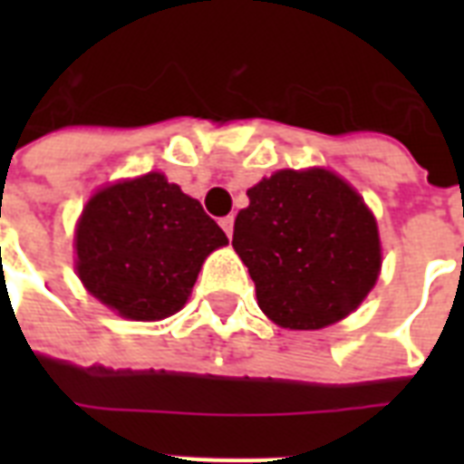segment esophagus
I'll return each mask as SVG.
<instances>
[{
  "instance_id": "34e87169",
  "label": "esophagus",
  "mask_w": 464,
  "mask_h": 464,
  "mask_svg": "<svg viewBox=\"0 0 464 464\" xmlns=\"http://www.w3.org/2000/svg\"><path fill=\"white\" fill-rule=\"evenodd\" d=\"M218 226H221V228H224V231H226V236L231 238V236H233V217H231V214L221 218V221H218Z\"/></svg>"
}]
</instances>
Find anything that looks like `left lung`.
I'll use <instances>...</instances> for the list:
<instances>
[{"label":"left lung","instance_id":"left-lung-1","mask_svg":"<svg viewBox=\"0 0 464 464\" xmlns=\"http://www.w3.org/2000/svg\"><path fill=\"white\" fill-rule=\"evenodd\" d=\"M247 197L233 247L269 320L320 330L368 296L381 272L378 226L342 178L323 168L279 170Z\"/></svg>","mask_w":464,"mask_h":464}]
</instances>
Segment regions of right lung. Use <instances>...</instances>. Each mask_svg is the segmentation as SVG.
I'll use <instances>...</instances> for the list:
<instances>
[{
	"label": "right lung",
	"instance_id": "1",
	"mask_svg": "<svg viewBox=\"0 0 464 464\" xmlns=\"http://www.w3.org/2000/svg\"><path fill=\"white\" fill-rule=\"evenodd\" d=\"M226 243L202 204L147 173L91 197L76 226V272L120 315L160 320L188 304L207 255Z\"/></svg>",
	"mask_w": 464,
	"mask_h": 464
}]
</instances>
